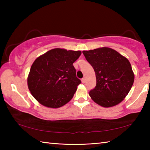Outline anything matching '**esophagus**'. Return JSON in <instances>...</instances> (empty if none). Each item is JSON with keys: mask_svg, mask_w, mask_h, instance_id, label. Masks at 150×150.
Segmentation results:
<instances>
[{"mask_svg": "<svg viewBox=\"0 0 150 150\" xmlns=\"http://www.w3.org/2000/svg\"><path fill=\"white\" fill-rule=\"evenodd\" d=\"M81 82H82L83 83H85V82H86V79H85V78H83L82 79H81Z\"/></svg>", "mask_w": 150, "mask_h": 150, "instance_id": "34e87169", "label": "esophagus"}]
</instances>
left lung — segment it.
Instances as JSON below:
<instances>
[{"mask_svg": "<svg viewBox=\"0 0 150 150\" xmlns=\"http://www.w3.org/2000/svg\"><path fill=\"white\" fill-rule=\"evenodd\" d=\"M86 59L95 72L96 85L89 95L103 107L122 101L132 87L134 74L128 59L116 50L104 47L83 51Z\"/></svg>", "mask_w": 150, "mask_h": 150, "instance_id": "obj_1", "label": "left lung"}]
</instances>
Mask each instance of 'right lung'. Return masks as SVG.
Here are the masks:
<instances>
[{
    "mask_svg": "<svg viewBox=\"0 0 150 150\" xmlns=\"http://www.w3.org/2000/svg\"><path fill=\"white\" fill-rule=\"evenodd\" d=\"M81 54V51L55 48L34 61L28 77V87L41 105L57 108L71 100L81 83L73 65Z\"/></svg>",
    "mask_w": 150,
    "mask_h": 150,
    "instance_id": "1",
    "label": "right lung"
}]
</instances>
